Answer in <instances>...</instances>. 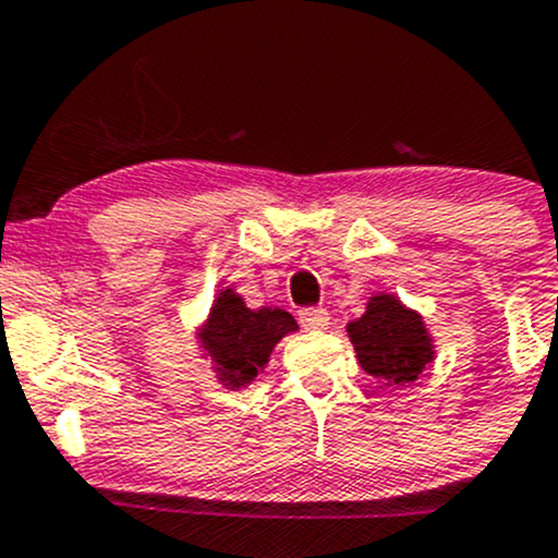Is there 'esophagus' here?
Instances as JSON below:
<instances>
[{
    "instance_id": "obj_1",
    "label": "esophagus",
    "mask_w": 558,
    "mask_h": 558,
    "mask_svg": "<svg viewBox=\"0 0 558 558\" xmlns=\"http://www.w3.org/2000/svg\"><path fill=\"white\" fill-rule=\"evenodd\" d=\"M298 322H301L303 330H325L330 325V314L325 308H301L298 312Z\"/></svg>"
}]
</instances>
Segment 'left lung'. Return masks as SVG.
Masks as SVG:
<instances>
[{"instance_id": "left-lung-1", "label": "left lung", "mask_w": 558, "mask_h": 558, "mask_svg": "<svg viewBox=\"0 0 558 558\" xmlns=\"http://www.w3.org/2000/svg\"><path fill=\"white\" fill-rule=\"evenodd\" d=\"M347 332L363 371L398 387L416 381L435 357L422 317L387 292L373 295L363 317L349 322Z\"/></svg>"}]
</instances>
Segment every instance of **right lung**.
Segmentation results:
<instances>
[{"instance_id": "right-lung-1", "label": "right lung", "mask_w": 558, "mask_h": 558, "mask_svg": "<svg viewBox=\"0 0 558 558\" xmlns=\"http://www.w3.org/2000/svg\"><path fill=\"white\" fill-rule=\"evenodd\" d=\"M298 330V322L284 308H246L244 298L233 290L217 292L211 312L198 332L201 349L211 357L222 387L241 389L268 365L274 347Z\"/></svg>"}]
</instances>
